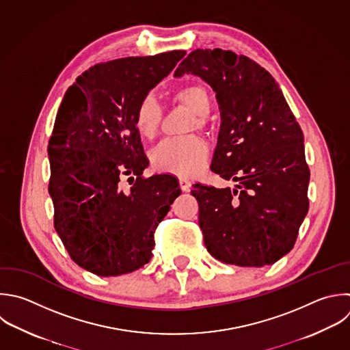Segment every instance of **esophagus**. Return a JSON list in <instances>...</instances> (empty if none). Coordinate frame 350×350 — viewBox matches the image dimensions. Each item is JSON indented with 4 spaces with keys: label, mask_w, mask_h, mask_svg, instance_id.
Segmentation results:
<instances>
[{
    "label": "esophagus",
    "mask_w": 350,
    "mask_h": 350,
    "mask_svg": "<svg viewBox=\"0 0 350 350\" xmlns=\"http://www.w3.org/2000/svg\"><path fill=\"white\" fill-rule=\"evenodd\" d=\"M179 186H180V189H182L183 191H190V189H191V182H190L189 179H186V178H180V179H179Z\"/></svg>",
    "instance_id": "34e87169"
}]
</instances>
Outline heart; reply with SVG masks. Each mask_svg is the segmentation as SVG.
<instances>
[{"mask_svg":"<svg viewBox=\"0 0 350 350\" xmlns=\"http://www.w3.org/2000/svg\"><path fill=\"white\" fill-rule=\"evenodd\" d=\"M175 98L187 105L197 115L194 126H204L205 116L209 113L212 103L208 92L202 86H186L176 92ZM161 116L163 111L159 101L152 94L145 96L134 113L137 131L145 138H153L160 127ZM208 156V142L200 137L165 138L152 150V163L153 167L161 172L191 176L205 167Z\"/></svg>","mask_w":350,"mask_h":350,"instance_id":"b5f03b06","label":"heart"}]
</instances>
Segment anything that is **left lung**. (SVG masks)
I'll use <instances>...</instances> for the list:
<instances>
[{"mask_svg": "<svg viewBox=\"0 0 350 350\" xmlns=\"http://www.w3.org/2000/svg\"><path fill=\"white\" fill-rule=\"evenodd\" d=\"M200 77L216 93L221 124L212 171L234 189L196 185L208 252L226 264L262 267L287 254L308 213L304 135L268 71L231 51L197 49L174 77Z\"/></svg>", "mask_w": 350, "mask_h": 350, "instance_id": "left-lung-1", "label": "left lung"}]
</instances>
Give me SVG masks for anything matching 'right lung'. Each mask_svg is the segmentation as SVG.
<instances>
[{"label": "right lung", "instance_id": "add662e5", "mask_svg": "<svg viewBox=\"0 0 350 350\" xmlns=\"http://www.w3.org/2000/svg\"><path fill=\"white\" fill-rule=\"evenodd\" d=\"M186 55L172 51L97 64L66 92L49 139L55 228L71 258L119 276L152 258L153 232L180 194L171 175L148 167L134 113ZM132 186L123 189V178Z\"/></svg>", "mask_w": 350, "mask_h": 350}]
</instances>
